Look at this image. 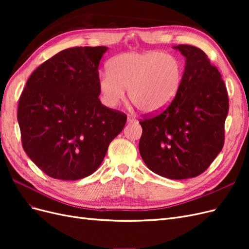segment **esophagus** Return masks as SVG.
<instances>
[{"label":"esophagus","instance_id":"obj_1","mask_svg":"<svg viewBox=\"0 0 249 249\" xmlns=\"http://www.w3.org/2000/svg\"><path fill=\"white\" fill-rule=\"evenodd\" d=\"M137 120H136V118H134L133 116H127V123L129 124H133V123H136Z\"/></svg>","mask_w":249,"mask_h":249}]
</instances>
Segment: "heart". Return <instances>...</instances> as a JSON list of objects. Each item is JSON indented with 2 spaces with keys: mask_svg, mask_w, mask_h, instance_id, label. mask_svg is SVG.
<instances>
[{
  "mask_svg": "<svg viewBox=\"0 0 249 249\" xmlns=\"http://www.w3.org/2000/svg\"><path fill=\"white\" fill-rule=\"evenodd\" d=\"M183 81L178 60L161 51L123 53L113 57L108 71L97 82L103 103L114 108L124 100L125 88L130 101L147 114L161 112L176 100Z\"/></svg>",
  "mask_w": 249,
  "mask_h": 249,
  "instance_id": "heart-1",
  "label": "heart"
}]
</instances>
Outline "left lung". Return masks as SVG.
<instances>
[{
	"instance_id": "1",
	"label": "left lung",
	"mask_w": 249,
	"mask_h": 249,
	"mask_svg": "<svg viewBox=\"0 0 249 249\" xmlns=\"http://www.w3.org/2000/svg\"><path fill=\"white\" fill-rule=\"evenodd\" d=\"M175 49L186 57L182 85L169 107L139 120V152L157 175L185 179L205 172L221 152L230 105L221 74L206 53L189 44Z\"/></svg>"
}]
</instances>
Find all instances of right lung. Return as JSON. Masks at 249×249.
<instances>
[{"instance_id": "obj_1", "label": "right lung", "mask_w": 249, "mask_h": 249, "mask_svg": "<svg viewBox=\"0 0 249 249\" xmlns=\"http://www.w3.org/2000/svg\"><path fill=\"white\" fill-rule=\"evenodd\" d=\"M106 47L66 49L32 72L18 107L21 144L47 176L76 180L100 167L124 113L102 105L99 65Z\"/></svg>"}]
</instances>
